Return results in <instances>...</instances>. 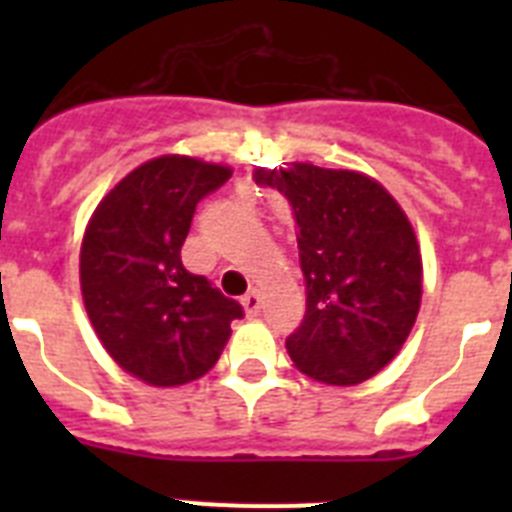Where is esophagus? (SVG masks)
Segmentation results:
<instances>
[{
  "label": "esophagus",
  "mask_w": 512,
  "mask_h": 512,
  "mask_svg": "<svg viewBox=\"0 0 512 512\" xmlns=\"http://www.w3.org/2000/svg\"><path fill=\"white\" fill-rule=\"evenodd\" d=\"M243 310H246L248 318H256L261 312V295L256 289H251L246 297H243Z\"/></svg>",
  "instance_id": "esophagus-1"
}]
</instances>
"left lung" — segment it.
<instances>
[{
	"label": "left lung",
	"instance_id": "obj_1",
	"mask_svg": "<svg viewBox=\"0 0 512 512\" xmlns=\"http://www.w3.org/2000/svg\"><path fill=\"white\" fill-rule=\"evenodd\" d=\"M259 187L295 210L307 310L287 351L333 387L374 377L408 341L423 295L413 225L392 194L359 171L292 164L259 169Z\"/></svg>",
	"mask_w": 512,
	"mask_h": 512
}]
</instances>
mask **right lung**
Returning a JSON list of instances; mask_svg holds the SVG:
<instances>
[{
	"label": "right lung",
	"mask_w": 512,
	"mask_h": 512,
	"mask_svg": "<svg viewBox=\"0 0 512 512\" xmlns=\"http://www.w3.org/2000/svg\"><path fill=\"white\" fill-rule=\"evenodd\" d=\"M233 171L161 156L130 171L97 205L81 243V295L107 354L153 387L200 379L217 364L243 307L184 269L197 202Z\"/></svg>",
	"instance_id": "1"
}]
</instances>
